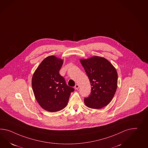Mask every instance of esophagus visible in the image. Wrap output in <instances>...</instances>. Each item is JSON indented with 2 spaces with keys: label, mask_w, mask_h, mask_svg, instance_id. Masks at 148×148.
Listing matches in <instances>:
<instances>
[{
  "label": "esophagus",
  "mask_w": 148,
  "mask_h": 148,
  "mask_svg": "<svg viewBox=\"0 0 148 148\" xmlns=\"http://www.w3.org/2000/svg\"><path fill=\"white\" fill-rule=\"evenodd\" d=\"M79 85H78V84H76V85H75V88L76 90H78V89L79 88Z\"/></svg>",
  "instance_id": "34e87169"
}]
</instances>
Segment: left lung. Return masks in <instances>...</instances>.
I'll return each mask as SVG.
<instances>
[{
    "label": "left lung",
    "instance_id": "1",
    "mask_svg": "<svg viewBox=\"0 0 148 148\" xmlns=\"http://www.w3.org/2000/svg\"><path fill=\"white\" fill-rule=\"evenodd\" d=\"M91 84V95L84 98L86 106L100 109L112 101L118 86V73L114 66L107 59L93 56L81 59Z\"/></svg>",
    "mask_w": 148,
    "mask_h": 148
}]
</instances>
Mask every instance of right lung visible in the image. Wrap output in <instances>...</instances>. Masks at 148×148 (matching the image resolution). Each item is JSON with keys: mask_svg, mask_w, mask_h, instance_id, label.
<instances>
[{"mask_svg": "<svg viewBox=\"0 0 148 148\" xmlns=\"http://www.w3.org/2000/svg\"><path fill=\"white\" fill-rule=\"evenodd\" d=\"M63 60L55 56L45 58L34 72L32 85L35 99L38 104L50 112L63 110L68 105L73 87L66 84L60 75Z\"/></svg>", "mask_w": 148, "mask_h": 148, "instance_id": "add662e5", "label": "right lung"}]
</instances>
